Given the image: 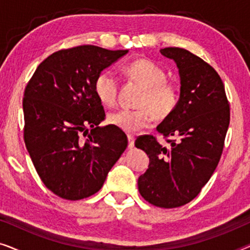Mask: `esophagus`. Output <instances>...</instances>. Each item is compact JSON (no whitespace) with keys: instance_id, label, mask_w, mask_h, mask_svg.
Wrapping results in <instances>:
<instances>
[{"instance_id":"1","label":"esophagus","mask_w":250,"mask_h":250,"mask_svg":"<svg viewBox=\"0 0 250 250\" xmlns=\"http://www.w3.org/2000/svg\"><path fill=\"white\" fill-rule=\"evenodd\" d=\"M127 139H128V146L129 148H133L134 146V136H133L132 134H128L127 135Z\"/></svg>"}]
</instances>
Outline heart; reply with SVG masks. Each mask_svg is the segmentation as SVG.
<instances>
[{
  "label": "heart",
  "instance_id": "heart-1",
  "mask_svg": "<svg viewBox=\"0 0 250 250\" xmlns=\"http://www.w3.org/2000/svg\"><path fill=\"white\" fill-rule=\"evenodd\" d=\"M128 76L141 84L143 92L136 102L139 108L121 109L108 116V122L127 133L149 127L153 118H167L180 101L179 86L167 81L166 71L148 59L133 61L126 67ZM94 93L102 104L112 107L117 102L118 81L111 70H104L94 81Z\"/></svg>",
  "mask_w": 250,
  "mask_h": 250
}]
</instances>
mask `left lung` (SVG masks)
Segmentation results:
<instances>
[{"mask_svg":"<svg viewBox=\"0 0 250 250\" xmlns=\"http://www.w3.org/2000/svg\"><path fill=\"white\" fill-rule=\"evenodd\" d=\"M176 63L180 101L157 126L169 146L151 135L136 139L135 146L149 156V166L138 187L148 203L162 208L183 206L194 199L213 175L223 151L230 124V107L216 70L190 51L160 50Z\"/></svg>","mask_w":250,"mask_h":250,"instance_id":"left-lung-1","label":"left lung"}]
</instances>
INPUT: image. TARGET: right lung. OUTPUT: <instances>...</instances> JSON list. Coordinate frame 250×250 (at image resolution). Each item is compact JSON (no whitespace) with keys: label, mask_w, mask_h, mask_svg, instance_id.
<instances>
[{"label":"right lung","mask_w":250,"mask_h":250,"mask_svg":"<svg viewBox=\"0 0 250 250\" xmlns=\"http://www.w3.org/2000/svg\"><path fill=\"white\" fill-rule=\"evenodd\" d=\"M127 52L95 45L58 51L27 84L26 148L41 180L60 198L80 200L98 192L127 146L121 128L99 127L105 114L93 88L98 75Z\"/></svg>","instance_id":"1"}]
</instances>
